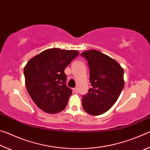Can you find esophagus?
<instances>
[{
  "mask_svg": "<svg viewBox=\"0 0 150 150\" xmlns=\"http://www.w3.org/2000/svg\"><path fill=\"white\" fill-rule=\"evenodd\" d=\"M73 93L77 94V93H78V89H77V88H73Z\"/></svg>",
  "mask_w": 150,
  "mask_h": 150,
  "instance_id": "obj_1",
  "label": "esophagus"
}]
</instances>
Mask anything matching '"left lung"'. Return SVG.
<instances>
[{"label":"left lung","mask_w":150,"mask_h":150,"mask_svg":"<svg viewBox=\"0 0 150 150\" xmlns=\"http://www.w3.org/2000/svg\"><path fill=\"white\" fill-rule=\"evenodd\" d=\"M81 55L87 60L92 86L83 96V108L89 115H102L115 105L123 89L124 69L116 60L99 51L87 50Z\"/></svg>","instance_id":"obj_1"}]
</instances>
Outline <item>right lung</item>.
<instances>
[{"label": "right lung", "mask_w": 150, "mask_h": 150, "mask_svg": "<svg viewBox=\"0 0 150 150\" xmlns=\"http://www.w3.org/2000/svg\"><path fill=\"white\" fill-rule=\"evenodd\" d=\"M79 54L77 50L51 48L32 57L24 67L28 92L43 111L56 114L66 107L72 90L65 84L64 71Z\"/></svg>", "instance_id": "right-lung-1"}]
</instances>
